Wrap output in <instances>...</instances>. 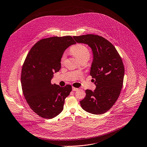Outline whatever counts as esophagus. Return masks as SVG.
Wrapping results in <instances>:
<instances>
[{"label":"esophagus","mask_w":147,"mask_h":147,"mask_svg":"<svg viewBox=\"0 0 147 147\" xmlns=\"http://www.w3.org/2000/svg\"><path fill=\"white\" fill-rule=\"evenodd\" d=\"M72 90H73V91H77V90H78V88H76V87H73V88H72Z\"/></svg>","instance_id":"obj_1"}]
</instances>
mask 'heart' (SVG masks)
I'll return each mask as SVG.
<instances>
[{
  "label": "heart",
  "instance_id": "obj_1",
  "mask_svg": "<svg viewBox=\"0 0 147 147\" xmlns=\"http://www.w3.org/2000/svg\"><path fill=\"white\" fill-rule=\"evenodd\" d=\"M70 52L81 61L84 60H88L90 57V52L88 47L81 43H77L71 47ZM65 59V55L63 54L60 58V62L63 63Z\"/></svg>",
  "mask_w": 147,
  "mask_h": 147
}]
</instances>
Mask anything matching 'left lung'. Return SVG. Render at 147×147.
<instances>
[{
    "mask_svg": "<svg viewBox=\"0 0 147 147\" xmlns=\"http://www.w3.org/2000/svg\"><path fill=\"white\" fill-rule=\"evenodd\" d=\"M76 42L88 45L93 61L90 75L94 78L96 90H86V96L80 101L82 109L93 114L109 110L117 101L123 87L124 66L115 47L105 38L95 34L73 36Z\"/></svg>",
    "mask_w": 147,
    "mask_h": 147,
    "instance_id": "left-lung-1",
    "label": "left lung"
}]
</instances>
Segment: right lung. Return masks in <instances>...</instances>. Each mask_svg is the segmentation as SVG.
Instances as JSON below:
<instances>
[{
	"mask_svg": "<svg viewBox=\"0 0 147 147\" xmlns=\"http://www.w3.org/2000/svg\"><path fill=\"white\" fill-rule=\"evenodd\" d=\"M76 43L70 36L43 38L26 56L21 74L22 91L30 108L40 117L51 119L63 110L72 87H60L52 84L51 80L61 68L60 58L64 50Z\"/></svg>",
	"mask_w": 147,
	"mask_h": 147,
	"instance_id": "1",
	"label": "right lung"
}]
</instances>
